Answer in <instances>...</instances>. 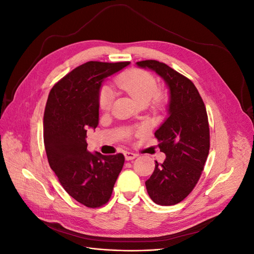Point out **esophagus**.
<instances>
[{"mask_svg":"<svg viewBox=\"0 0 254 254\" xmlns=\"http://www.w3.org/2000/svg\"><path fill=\"white\" fill-rule=\"evenodd\" d=\"M136 157H137V153H134V152H131V151H126L125 152V159L127 161L132 160V159H134Z\"/></svg>","mask_w":254,"mask_h":254,"instance_id":"1","label":"esophagus"}]
</instances>
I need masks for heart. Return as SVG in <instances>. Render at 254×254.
Returning a JSON list of instances; mask_svg holds the SVG:
<instances>
[{"instance_id":"b5f03b06","label":"heart","mask_w":254,"mask_h":254,"mask_svg":"<svg viewBox=\"0 0 254 254\" xmlns=\"http://www.w3.org/2000/svg\"><path fill=\"white\" fill-rule=\"evenodd\" d=\"M115 84L131 96L137 105H147L153 98V108L162 105V97L157 94L158 83L152 75L141 70H130L115 79ZM113 94L109 89H103L98 95V106L108 111L112 105Z\"/></svg>"}]
</instances>
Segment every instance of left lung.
I'll return each mask as SVG.
<instances>
[{
  "label": "left lung",
  "instance_id": "left-lung-1",
  "mask_svg": "<svg viewBox=\"0 0 254 254\" xmlns=\"http://www.w3.org/2000/svg\"><path fill=\"white\" fill-rule=\"evenodd\" d=\"M136 65L156 72L170 90L168 118L155 132L166 159L145 182L151 200L160 205L182 201L197 184L210 150V128L205 106L195 84L157 60Z\"/></svg>",
  "mask_w": 254,
  "mask_h": 254
}]
</instances>
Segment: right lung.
Returning a JSON list of instances; mask_svg holds the SVG:
<instances>
[{
    "mask_svg": "<svg viewBox=\"0 0 254 254\" xmlns=\"http://www.w3.org/2000/svg\"><path fill=\"white\" fill-rule=\"evenodd\" d=\"M129 63L89 61L54 86L43 117L49 163L66 193L88 207L109 201L125 162L124 155L87 150V129L98 125V95L103 81Z\"/></svg>",
    "mask_w": 254,
    "mask_h": 254,
    "instance_id": "obj_1",
    "label": "right lung"
}]
</instances>
